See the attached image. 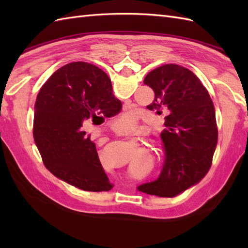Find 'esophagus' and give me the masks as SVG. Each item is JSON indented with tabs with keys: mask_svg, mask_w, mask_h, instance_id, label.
<instances>
[{
	"mask_svg": "<svg viewBox=\"0 0 248 248\" xmlns=\"http://www.w3.org/2000/svg\"><path fill=\"white\" fill-rule=\"evenodd\" d=\"M121 134H123V135H127V134H125V133H124V132H123V133H121Z\"/></svg>",
	"mask_w": 248,
	"mask_h": 248,
	"instance_id": "34e87169",
	"label": "esophagus"
}]
</instances>
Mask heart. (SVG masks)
Returning <instances> with one entry per match:
<instances>
[{"label": "heart", "instance_id": "heart-1", "mask_svg": "<svg viewBox=\"0 0 248 248\" xmlns=\"http://www.w3.org/2000/svg\"><path fill=\"white\" fill-rule=\"evenodd\" d=\"M135 124V115L134 113L130 112L124 114V116L118 119L117 121V127L119 129H131L133 128V125Z\"/></svg>", "mask_w": 248, "mask_h": 248}]
</instances>
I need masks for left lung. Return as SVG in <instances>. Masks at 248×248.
<instances>
[{
	"label": "left lung",
	"mask_w": 248,
	"mask_h": 248,
	"mask_svg": "<svg viewBox=\"0 0 248 248\" xmlns=\"http://www.w3.org/2000/svg\"><path fill=\"white\" fill-rule=\"evenodd\" d=\"M144 84L155 92L147 108L166 114L161 133L165 159L159 178L138 189L173 197L199 182L211 167L218 134L214 105L199 78L182 66L157 67L146 76Z\"/></svg>",
	"instance_id": "1"
}]
</instances>
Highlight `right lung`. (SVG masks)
<instances>
[{
	"mask_svg": "<svg viewBox=\"0 0 248 248\" xmlns=\"http://www.w3.org/2000/svg\"><path fill=\"white\" fill-rule=\"evenodd\" d=\"M112 83L100 68L84 62L60 68L41 87L35 103L34 140L45 166L84 191L113 187L96 145L81 129L88 119L113 117L121 110Z\"/></svg>",
	"mask_w": 248,
	"mask_h": 248,
	"instance_id": "1",
	"label": "right lung"
}]
</instances>
